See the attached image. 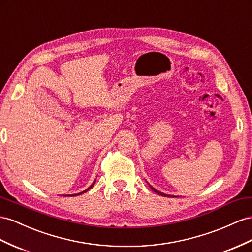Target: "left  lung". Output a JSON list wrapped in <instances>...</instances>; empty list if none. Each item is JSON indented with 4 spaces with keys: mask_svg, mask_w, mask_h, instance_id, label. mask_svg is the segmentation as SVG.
<instances>
[{
    "mask_svg": "<svg viewBox=\"0 0 252 252\" xmlns=\"http://www.w3.org/2000/svg\"><path fill=\"white\" fill-rule=\"evenodd\" d=\"M151 187V189H153V191L155 192V193H157V194H159V195H161V196H164V197H178V196H174V195H168V194H164V193H162V192H160V191H158V189H156L155 188H153L152 186H149Z\"/></svg>",
    "mask_w": 252,
    "mask_h": 252,
    "instance_id": "8db88e82",
    "label": "left lung"
}]
</instances>
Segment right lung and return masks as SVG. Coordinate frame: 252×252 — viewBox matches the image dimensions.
<instances>
[{"label":"right lung","instance_id":"obj_1","mask_svg":"<svg viewBox=\"0 0 252 252\" xmlns=\"http://www.w3.org/2000/svg\"><path fill=\"white\" fill-rule=\"evenodd\" d=\"M94 183H95V180H94V182L92 183V185L89 187V188H88L87 189H85V191L84 192H80V193H77V194H72V195H63V196H77V195H80V194H84V193H86L87 191H89V189L94 186Z\"/></svg>","mask_w":252,"mask_h":252}]
</instances>
